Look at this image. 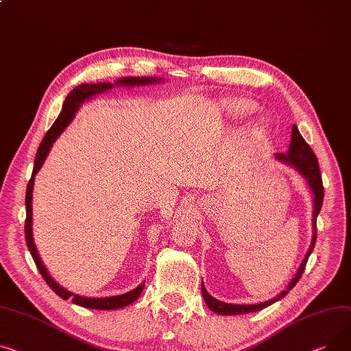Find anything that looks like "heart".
I'll return each instance as SVG.
<instances>
[{
	"label": "heart",
	"mask_w": 351,
	"mask_h": 351,
	"mask_svg": "<svg viewBox=\"0 0 351 351\" xmlns=\"http://www.w3.org/2000/svg\"><path fill=\"white\" fill-rule=\"evenodd\" d=\"M224 108L227 110L228 115L236 117V119H243V117L248 115L254 110V106L251 101L244 99H232L226 103Z\"/></svg>",
	"instance_id": "obj_1"
}]
</instances>
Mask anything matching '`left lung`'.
Wrapping results in <instances>:
<instances>
[{"mask_svg":"<svg viewBox=\"0 0 351 351\" xmlns=\"http://www.w3.org/2000/svg\"><path fill=\"white\" fill-rule=\"evenodd\" d=\"M275 158L278 160H281L284 163H288V165L293 167L303 178L308 180V184L311 186V191L315 196V202H313V236H312V243H311V248L306 252L305 258H303L296 275L293 276V279L291 281V284L288 285V288L279 293L278 296H275L271 300H267L264 303H258V305H232V303H226V302H220L217 299H215L213 296H210L208 292L206 291L203 282H202V295L203 299L206 302V305L208 306V309H212L215 313L219 315H243V313H251V312H256L261 311L269 305H272L274 302L282 299L300 279L303 271H305L306 263L309 255L313 251L315 243H316V219L317 215L322 208L323 204V196H324V189H323V182H322V175H320V169H319V162L317 158L315 155V152L312 151V148L309 147V144L303 139V136L300 135L299 130L296 125L292 127V139H291V145H289V151L287 154H276Z\"/></svg>","mask_w":351,"mask_h":351,"instance_id":"left-lung-1","label":"left lung"}]
</instances>
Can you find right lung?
Returning <instances> with one entry per match:
<instances>
[{
  "mask_svg": "<svg viewBox=\"0 0 351 351\" xmlns=\"http://www.w3.org/2000/svg\"><path fill=\"white\" fill-rule=\"evenodd\" d=\"M162 82V79H156V77H123L119 79L114 84L111 83H95V84H87L83 83L80 86H77L75 90H72L67 95L62 111L58 117V120L53 123V125L51 127V130L46 132V135L43 136L42 143L38 148L36 152V158H35V165H34V171H32V176L28 182L27 186V196H25V204H27V220H25V239H27V245L29 248V252L32 255V258L36 264V268L39 269L42 278L46 281L52 291L55 293H58L62 299H72L73 303L79 306L87 308V309H100V311H114L119 308H124L130 303L135 302L138 299V296L141 295L145 282H143L141 285H138L135 289L123 293V295H117V296H110V298H86V296H79L75 295L72 292H69L67 289L62 288L58 282H55L52 276L46 271L45 265L42 264L40 256L36 251L35 243H34V237H32V191H34V180H35V175L39 172V169L42 168L43 162L48 156L53 143L58 139V136L63 132V130L70 124V121L73 120L75 112L77 111V108L80 107V104L87 100L88 97H93L96 95H101V93L108 91L112 86H143V84H152V83H158Z\"/></svg>",
  "mask_w": 351,
  "mask_h": 351,
  "instance_id": "right-lung-1",
  "label": "right lung"
}]
</instances>
